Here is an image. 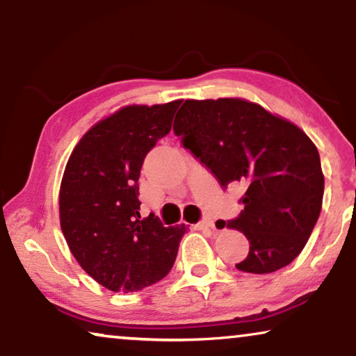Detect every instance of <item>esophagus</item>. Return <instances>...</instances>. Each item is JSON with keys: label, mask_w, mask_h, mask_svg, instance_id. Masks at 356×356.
Returning <instances> with one entry per match:
<instances>
[{"label": "esophagus", "mask_w": 356, "mask_h": 356, "mask_svg": "<svg viewBox=\"0 0 356 356\" xmlns=\"http://www.w3.org/2000/svg\"><path fill=\"white\" fill-rule=\"evenodd\" d=\"M196 228L197 230H213L216 228V223H213V220H211V218H206V220H201L199 223H196Z\"/></svg>", "instance_id": "34e87169"}]
</instances>
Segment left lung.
<instances>
[{
    "instance_id": "8db88e82",
    "label": "left lung",
    "mask_w": 356,
    "mask_h": 356,
    "mask_svg": "<svg viewBox=\"0 0 356 356\" xmlns=\"http://www.w3.org/2000/svg\"><path fill=\"white\" fill-rule=\"evenodd\" d=\"M173 131L223 189L245 186V209L227 222L250 241L236 269L270 274L289 266L323 207L324 175L313 140L290 121L241 99L186 100Z\"/></svg>"
}]
</instances>
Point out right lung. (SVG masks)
I'll return each instance as SVG.
<instances>
[{
	"label": "right lung",
	"mask_w": 356,
	"mask_h": 356,
	"mask_svg": "<svg viewBox=\"0 0 356 356\" xmlns=\"http://www.w3.org/2000/svg\"><path fill=\"white\" fill-rule=\"evenodd\" d=\"M179 100L131 105L87 131L67 160L60 222L82 269L111 291H138L172 270L188 228L140 218L139 175L145 155L172 129Z\"/></svg>",
	"instance_id": "add662e5"
}]
</instances>
